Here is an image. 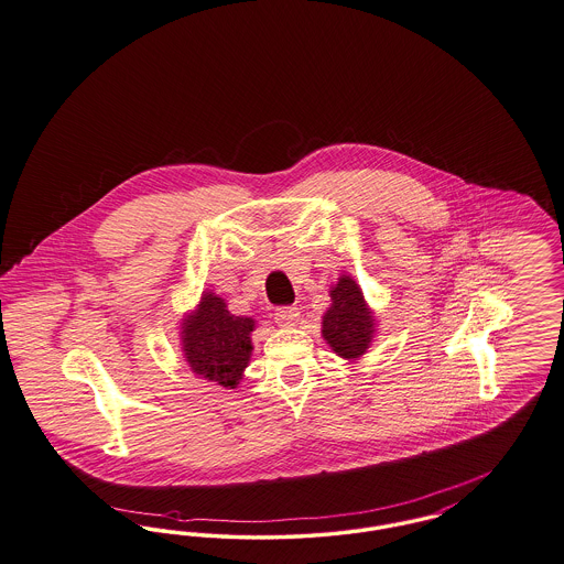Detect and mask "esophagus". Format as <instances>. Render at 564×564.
Listing matches in <instances>:
<instances>
[{
  "label": "esophagus",
  "instance_id": "esophagus-1",
  "mask_svg": "<svg viewBox=\"0 0 564 564\" xmlns=\"http://www.w3.org/2000/svg\"><path fill=\"white\" fill-rule=\"evenodd\" d=\"M300 317V311L295 306H279L274 313V319L279 325H295Z\"/></svg>",
  "mask_w": 564,
  "mask_h": 564
}]
</instances>
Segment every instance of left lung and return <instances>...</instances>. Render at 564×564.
<instances>
[{
	"label": "left lung",
	"instance_id": "obj_1",
	"mask_svg": "<svg viewBox=\"0 0 564 564\" xmlns=\"http://www.w3.org/2000/svg\"><path fill=\"white\" fill-rule=\"evenodd\" d=\"M329 295L332 306L323 317V338L347 359L364 355L372 343L375 319L357 283L350 276H340Z\"/></svg>",
	"mask_w": 564,
	"mask_h": 564
}]
</instances>
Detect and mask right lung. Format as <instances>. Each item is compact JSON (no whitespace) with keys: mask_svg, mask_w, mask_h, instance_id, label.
<instances>
[{"mask_svg":"<svg viewBox=\"0 0 564 564\" xmlns=\"http://www.w3.org/2000/svg\"><path fill=\"white\" fill-rule=\"evenodd\" d=\"M253 319L235 317L226 302L203 295L198 311L184 323V352L189 368L221 387L235 389L251 355Z\"/></svg>","mask_w":564,"mask_h":564,"instance_id":"add662e5","label":"right lung"}]
</instances>
